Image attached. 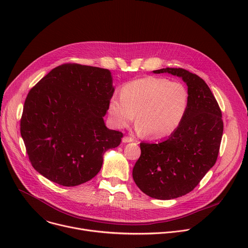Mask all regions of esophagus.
<instances>
[{
  "label": "esophagus",
  "instance_id": "1",
  "mask_svg": "<svg viewBox=\"0 0 248 248\" xmlns=\"http://www.w3.org/2000/svg\"><path fill=\"white\" fill-rule=\"evenodd\" d=\"M134 139L133 138H131V137H128V136H124V138H123V142L124 143H128V142H132Z\"/></svg>",
  "mask_w": 248,
  "mask_h": 248
}]
</instances>
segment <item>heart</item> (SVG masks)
I'll return each mask as SVG.
<instances>
[{
    "instance_id": "b5f03b06",
    "label": "heart",
    "mask_w": 248,
    "mask_h": 248,
    "mask_svg": "<svg viewBox=\"0 0 248 248\" xmlns=\"http://www.w3.org/2000/svg\"><path fill=\"white\" fill-rule=\"evenodd\" d=\"M122 96H114L109 117L116 127H126L136 114V131L161 139L180 127L188 110L189 92L181 82L144 78L124 84Z\"/></svg>"
}]
</instances>
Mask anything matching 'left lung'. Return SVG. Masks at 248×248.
<instances>
[{"instance_id":"8db88e82","label":"left lung","mask_w":248,"mask_h":248,"mask_svg":"<svg viewBox=\"0 0 248 248\" xmlns=\"http://www.w3.org/2000/svg\"><path fill=\"white\" fill-rule=\"evenodd\" d=\"M153 73L182 78L189 92L188 110L180 127L159 143L141 142V155L132 170L141 191L169 200L192 191L215 165L224 124L218 102L201 78L181 67Z\"/></svg>"}]
</instances>
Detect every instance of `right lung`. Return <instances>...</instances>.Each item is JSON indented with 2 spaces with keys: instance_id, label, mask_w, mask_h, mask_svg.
<instances>
[{
  "instance_id": "add662e5",
  "label": "right lung",
  "mask_w": 248,
  "mask_h": 248,
  "mask_svg": "<svg viewBox=\"0 0 248 248\" xmlns=\"http://www.w3.org/2000/svg\"><path fill=\"white\" fill-rule=\"evenodd\" d=\"M114 91L109 69L78 63L61 64L33 86L20 120L32 167L63 186L93 179L123 137L103 119Z\"/></svg>"
}]
</instances>
